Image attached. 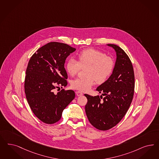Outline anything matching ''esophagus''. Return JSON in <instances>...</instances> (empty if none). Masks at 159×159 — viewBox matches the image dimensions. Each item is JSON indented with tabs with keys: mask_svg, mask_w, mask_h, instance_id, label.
<instances>
[{
	"mask_svg": "<svg viewBox=\"0 0 159 159\" xmlns=\"http://www.w3.org/2000/svg\"><path fill=\"white\" fill-rule=\"evenodd\" d=\"M76 93V95L77 96H82L83 94V93H82L81 92H79V91H77Z\"/></svg>",
	"mask_w": 159,
	"mask_h": 159,
	"instance_id": "34e87169",
	"label": "esophagus"
}]
</instances>
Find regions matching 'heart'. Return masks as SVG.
<instances>
[{"label": "heart", "mask_w": 159, "mask_h": 159, "mask_svg": "<svg viewBox=\"0 0 159 159\" xmlns=\"http://www.w3.org/2000/svg\"><path fill=\"white\" fill-rule=\"evenodd\" d=\"M78 61L70 59L66 64V69L71 76H75L82 68H85V77H78L71 82L72 88L86 92L96 81L99 84L106 82L111 75L115 67L112 57L101 51L92 48L83 50L77 55Z\"/></svg>", "instance_id": "obj_1"}]
</instances>
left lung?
<instances>
[{
  "label": "left lung",
  "mask_w": 159,
  "mask_h": 159,
  "mask_svg": "<svg viewBox=\"0 0 159 159\" xmlns=\"http://www.w3.org/2000/svg\"><path fill=\"white\" fill-rule=\"evenodd\" d=\"M116 53L115 65L109 78L96 90L101 95L85 94V111L89 121L100 130H107L118 124L131 104L134 89V74L131 60L119 46L108 44Z\"/></svg>",
  "instance_id": "obj_1"
}]
</instances>
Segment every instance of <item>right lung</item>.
<instances>
[{
  "instance_id": "right-lung-1",
  "label": "right lung",
  "mask_w": 159,
  "mask_h": 159,
  "mask_svg": "<svg viewBox=\"0 0 159 159\" xmlns=\"http://www.w3.org/2000/svg\"><path fill=\"white\" fill-rule=\"evenodd\" d=\"M76 50L67 44L50 42L39 48L28 63L25 80L26 99L34 115L46 124L61 119L62 112L75 99L73 90L54 89L66 86V58Z\"/></svg>"
}]
</instances>
